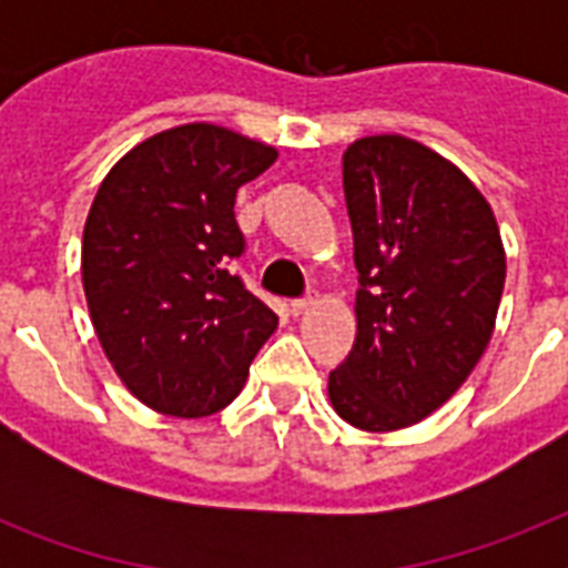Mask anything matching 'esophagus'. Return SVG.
<instances>
[{"label":"esophagus","mask_w":568,"mask_h":568,"mask_svg":"<svg viewBox=\"0 0 568 568\" xmlns=\"http://www.w3.org/2000/svg\"><path fill=\"white\" fill-rule=\"evenodd\" d=\"M315 303H318V294L310 292L306 297H301V301H292V312L294 315H303V312L310 310V306H315Z\"/></svg>","instance_id":"34e87169"}]
</instances>
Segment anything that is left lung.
Listing matches in <instances>:
<instances>
[{"instance_id":"8db88e82","label":"left lung","mask_w":568,"mask_h":568,"mask_svg":"<svg viewBox=\"0 0 568 568\" xmlns=\"http://www.w3.org/2000/svg\"><path fill=\"white\" fill-rule=\"evenodd\" d=\"M342 182L359 292L329 404L359 430H400L436 413L484 356L507 276L501 232L475 182L413 138L354 141Z\"/></svg>"}]
</instances>
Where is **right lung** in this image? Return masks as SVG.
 Listing matches in <instances>:
<instances>
[{
    "mask_svg": "<svg viewBox=\"0 0 568 568\" xmlns=\"http://www.w3.org/2000/svg\"><path fill=\"white\" fill-rule=\"evenodd\" d=\"M274 146L214 123L164 129L102 180L84 221L82 285L118 377L150 409L203 418L232 404L276 315L230 271L235 194Z\"/></svg>",
    "mask_w": 568,
    "mask_h": 568,
    "instance_id": "obj_1",
    "label": "right lung"
}]
</instances>
